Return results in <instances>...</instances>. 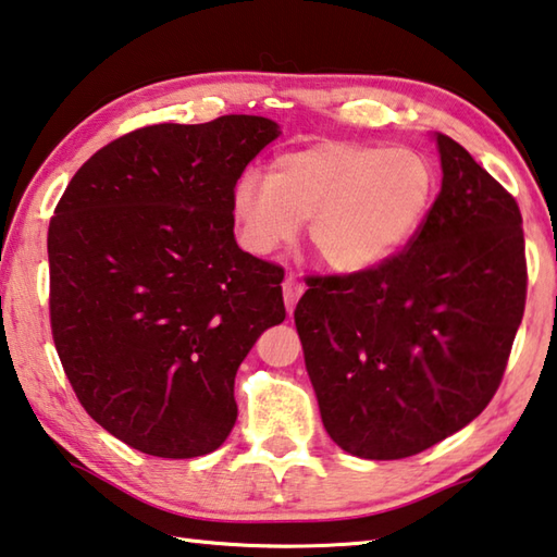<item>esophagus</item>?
<instances>
[{"instance_id": "obj_1", "label": "esophagus", "mask_w": 557, "mask_h": 557, "mask_svg": "<svg viewBox=\"0 0 557 557\" xmlns=\"http://www.w3.org/2000/svg\"><path fill=\"white\" fill-rule=\"evenodd\" d=\"M301 292H305V285H301V282H299L297 277L287 275L285 282H282V297H285V307H287L289 313L295 311L297 301H299V297H301Z\"/></svg>"}]
</instances>
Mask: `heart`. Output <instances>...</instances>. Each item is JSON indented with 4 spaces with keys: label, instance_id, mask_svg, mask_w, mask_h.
Masks as SVG:
<instances>
[{
    "label": "heart",
    "instance_id": "obj_1",
    "mask_svg": "<svg viewBox=\"0 0 557 557\" xmlns=\"http://www.w3.org/2000/svg\"><path fill=\"white\" fill-rule=\"evenodd\" d=\"M433 195L436 173L417 150L319 144L280 156L268 180L240 177L231 214L256 256L292 244L307 221L309 246L323 265L362 272L409 244Z\"/></svg>",
    "mask_w": 557,
    "mask_h": 557
}]
</instances>
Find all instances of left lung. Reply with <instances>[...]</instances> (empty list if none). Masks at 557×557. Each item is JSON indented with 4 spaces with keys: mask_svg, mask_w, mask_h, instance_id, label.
<instances>
[{
    "mask_svg": "<svg viewBox=\"0 0 557 557\" xmlns=\"http://www.w3.org/2000/svg\"><path fill=\"white\" fill-rule=\"evenodd\" d=\"M436 146L441 191L407 248L309 277L295 309L323 429L366 460L409 458L480 417L523 317L517 199L453 138Z\"/></svg>",
    "mask_w": 557,
    "mask_h": 557,
    "instance_id": "8db88e82",
    "label": "left lung"
}]
</instances>
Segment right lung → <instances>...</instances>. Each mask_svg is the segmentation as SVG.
<instances>
[{
  "instance_id": "1",
  "label": "right lung",
  "mask_w": 557,
  "mask_h": 557,
  "mask_svg": "<svg viewBox=\"0 0 557 557\" xmlns=\"http://www.w3.org/2000/svg\"><path fill=\"white\" fill-rule=\"evenodd\" d=\"M265 116L156 124L70 180L48 226L50 329L79 404L126 446L197 458L234 429V380L285 321V270L238 248L231 195Z\"/></svg>"
}]
</instances>
